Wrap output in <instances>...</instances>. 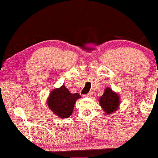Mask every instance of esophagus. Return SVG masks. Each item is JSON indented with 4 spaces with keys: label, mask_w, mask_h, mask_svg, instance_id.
<instances>
[{
    "label": "esophagus",
    "mask_w": 158,
    "mask_h": 158,
    "mask_svg": "<svg viewBox=\"0 0 158 158\" xmlns=\"http://www.w3.org/2000/svg\"><path fill=\"white\" fill-rule=\"evenodd\" d=\"M92 93H89V94H86V95H85L84 97H91L92 96Z\"/></svg>",
    "instance_id": "obj_1"
}]
</instances>
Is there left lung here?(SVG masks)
Instances as JSON below:
<instances>
[{
  "instance_id": "obj_1",
  "label": "left lung",
  "mask_w": 158,
  "mask_h": 158,
  "mask_svg": "<svg viewBox=\"0 0 158 158\" xmlns=\"http://www.w3.org/2000/svg\"><path fill=\"white\" fill-rule=\"evenodd\" d=\"M99 103L106 114H112L119 109L121 103L120 97L118 93H116L109 87H107L104 90V94L99 97Z\"/></svg>"
}]
</instances>
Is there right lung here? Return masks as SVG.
I'll return each mask as SVG.
<instances>
[{
	"label": "right lung",
	"instance_id": "obj_1",
	"mask_svg": "<svg viewBox=\"0 0 158 158\" xmlns=\"http://www.w3.org/2000/svg\"><path fill=\"white\" fill-rule=\"evenodd\" d=\"M80 98L79 94H71L63 85L50 91L47 104L52 113L59 118H68L73 114L76 101Z\"/></svg>",
	"mask_w": 158,
	"mask_h": 158
}]
</instances>
